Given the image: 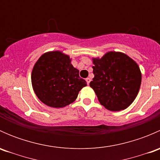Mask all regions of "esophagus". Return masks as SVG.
<instances>
[{"instance_id":"obj_1","label":"esophagus","mask_w":160,"mask_h":160,"mask_svg":"<svg viewBox=\"0 0 160 160\" xmlns=\"http://www.w3.org/2000/svg\"><path fill=\"white\" fill-rule=\"evenodd\" d=\"M86 81H87V83H88V84H89L90 82V78H89V77H88V78L86 79Z\"/></svg>"}]
</instances>
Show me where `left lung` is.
<instances>
[{"label":"left lung","mask_w":160,"mask_h":160,"mask_svg":"<svg viewBox=\"0 0 160 160\" xmlns=\"http://www.w3.org/2000/svg\"><path fill=\"white\" fill-rule=\"evenodd\" d=\"M94 77L90 83L100 104L108 110L126 109L139 91L142 73L132 58L120 52H108L102 57L93 58Z\"/></svg>","instance_id":"obj_1"}]
</instances>
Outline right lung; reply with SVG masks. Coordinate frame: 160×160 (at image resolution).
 Instances as JSON below:
<instances>
[{"instance_id":"1","label":"right lung","mask_w":160,"mask_h":160,"mask_svg":"<svg viewBox=\"0 0 160 160\" xmlns=\"http://www.w3.org/2000/svg\"><path fill=\"white\" fill-rule=\"evenodd\" d=\"M68 55L60 51L44 53L34 65L32 84L38 99L49 107L64 108L77 99L87 82L79 76Z\"/></svg>"}]
</instances>
